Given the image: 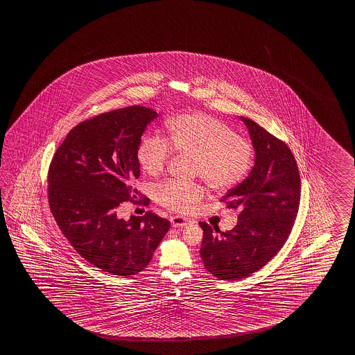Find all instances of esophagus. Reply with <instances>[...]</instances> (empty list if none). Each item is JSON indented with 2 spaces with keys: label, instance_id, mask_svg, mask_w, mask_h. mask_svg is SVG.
Returning <instances> with one entry per match:
<instances>
[{
  "label": "esophagus",
  "instance_id": "34e87169",
  "mask_svg": "<svg viewBox=\"0 0 355 355\" xmlns=\"http://www.w3.org/2000/svg\"><path fill=\"white\" fill-rule=\"evenodd\" d=\"M171 223L173 227H184L191 223V220H188L186 217H182V216H173V217H171Z\"/></svg>",
  "mask_w": 355,
  "mask_h": 355
}]
</instances>
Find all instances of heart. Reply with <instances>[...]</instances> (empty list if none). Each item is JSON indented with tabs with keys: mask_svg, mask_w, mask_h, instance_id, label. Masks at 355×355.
<instances>
[{
	"mask_svg": "<svg viewBox=\"0 0 355 355\" xmlns=\"http://www.w3.org/2000/svg\"><path fill=\"white\" fill-rule=\"evenodd\" d=\"M168 141L147 134L137 149L141 169L150 177L161 174L174 152L191 157L192 173L202 177L209 188L223 191L237 184L248 174L252 162V148L236 137L234 130L214 116L184 113L166 121ZM205 196L197 183L168 180L155 188V197L164 207L175 212H192Z\"/></svg>",
	"mask_w": 355,
	"mask_h": 355,
	"instance_id": "obj_1",
	"label": "heart"
}]
</instances>
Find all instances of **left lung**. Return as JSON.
<instances>
[{
    "label": "left lung",
    "mask_w": 355,
    "mask_h": 355,
    "mask_svg": "<svg viewBox=\"0 0 355 355\" xmlns=\"http://www.w3.org/2000/svg\"><path fill=\"white\" fill-rule=\"evenodd\" d=\"M252 143L254 167L223 197L239 221L221 232L201 222L202 261L220 280H240L263 268L288 240L300 205V174L290 148L254 121L240 116Z\"/></svg>",
    "instance_id": "8db88e82"
}]
</instances>
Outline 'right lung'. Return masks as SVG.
I'll use <instances>...</instances> for the list:
<instances>
[{
    "label": "right lung",
    "mask_w": 355,
    "mask_h": 355,
    "mask_svg": "<svg viewBox=\"0 0 355 355\" xmlns=\"http://www.w3.org/2000/svg\"><path fill=\"white\" fill-rule=\"evenodd\" d=\"M149 107L134 105L101 114L70 130L49 169V205L67 241L87 262L118 276L147 268L171 223L152 212L118 216L135 197L137 149L150 121ZM147 201V200H146Z\"/></svg>",
    "instance_id": "obj_1"
}]
</instances>
